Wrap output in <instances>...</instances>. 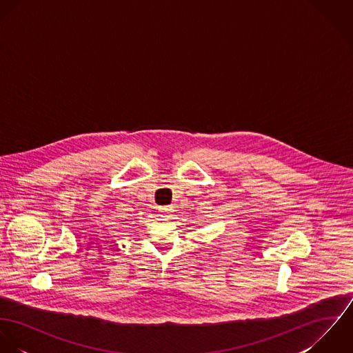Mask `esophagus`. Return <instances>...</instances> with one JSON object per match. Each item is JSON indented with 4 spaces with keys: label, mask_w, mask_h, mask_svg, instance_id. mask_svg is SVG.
<instances>
[{
    "label": "esophagus",
    "mask_w": 353,
    "mask_h": 353,
    "mask_svg": "<svg viewBox=\"0 0 353 353\" xmlns=\"http://www.w3.org/2000/svg\"><path fill=\"white\" fill-rule=\"evenodd\" d=\"M159 212H160V216H161V217H170V216H171V208H168V206L160 208Z\"/></svg>",
    "instance_id": "34e87169"
}]
</instances>
